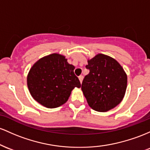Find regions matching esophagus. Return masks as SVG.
Instances as JSON below:
<instances>
[{
	"instance_id": "esophagus-1",
	"label": "esophagus",
	"mask_w": 150,
	"mask_h": 150,
	"mask_svg": "<svg viewBox=\"0 0 150 150\" xmlns=\"http://www.w3.org/2000/svg\"><path fill=\"white\" fill-rule=\"evenodd\" d=\"M83 76L82 75H81V76H79V79L81 83L82 81H83Z\"/></svg>"
}]
</instances>
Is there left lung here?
<instances>
[{"label":"left lung","mask_w":150,"mask_h":150,"mask_svg":"<svg viewBox=\"0 0 150 150\" xmlns=\"http://www.w3.org/2000/svg\"><path fill=\"white\" fill-rule=\"evenodd\" d=\"M89 70L84 77L81 90L88 105L98 112H106L122 101L127 88V78L115 59L98 54L88 60Z\"/></svg>","instance_id":"left-lung-1"}]
</instances>
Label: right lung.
Returning <instances> with one entry per match:
<instances>
[{
    "mask_svg": "<svg viewBox=\"0 0 150 150\" xmlns=\"http://www.w3.org/2000/svg\"><path fill=\"white\" fill-rule=\"evenodd\" d=\"M75 67L65 57L52 54L39 59L30 69L27 82L33 98L43 106L54 108L68 100L71 91L80 88Z\"/></svg>",
    "mask_w": 150,
    "mask_h": 150,
    "instance_id": "add662e5",
    "label": "right lung"
}]
</instances>
